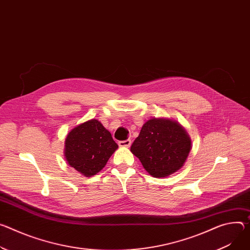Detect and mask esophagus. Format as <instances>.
Returning a JSON list of instances; mask_svg holds the SVG:
<instances>
[{"label":"esophagus","instance_id":"1","mask_svg":"<svg viewBox=\"0 0 250 250\" xmlns=\"http://www.w3.org/2000/svg\"><path fill=\"white\" fill-rule=\"evenodd\" d=\"M130 145H131V141H130V140H125V141H121V142H119V146H120L128 147V146H130Z\"/></svg>","mask_w":250,"mask_h":250}]
</instances>
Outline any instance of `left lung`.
Segmentation results:
<instances>
[{
    "instance_id": "left-lung-1",
    "label": "left lung",
    "mask_w": 250,
    "mask_h": 250,
    "mask_svg": "<svg viewBox=\"0 0 250 250\" xmlns=\"http://www.w3.org/2000/svg\"><path fill=\"white\" fill-rule=\"evenodd\" d=\"M190 148L189 135L179 124L151 119L143 125L130 151L139 157L149 174L166 177L184 166Z\"/></svg>"
}]
</instances>
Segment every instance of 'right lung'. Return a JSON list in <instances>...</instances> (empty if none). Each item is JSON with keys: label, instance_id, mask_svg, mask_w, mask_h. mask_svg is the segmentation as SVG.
Wrapping results in <instances>:
<instances>
[{"label": "right lung", "instance_id": "1", "mask_svg": "<svg viewBox=\"0 0 250 250\" xmlns=\"http://www.w3.org/2000/svg\"><path fill=\"white\" fill-rule=\"evenodd\" d=\"M65 160L84 176L101 171L119 147L111 134L97 120L87 121L73 128L65 139Z\"/></svg>", "mask_w": 250, "mask_h": 250}]
</instances>
